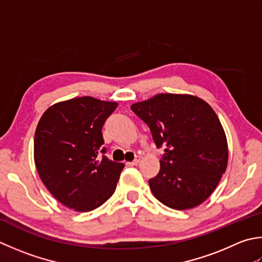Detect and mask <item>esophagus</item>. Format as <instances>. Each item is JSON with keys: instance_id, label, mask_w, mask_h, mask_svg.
<instances>
[{"instance_id": "1", "label": "esophagus", "mask_w": 262, "mask_h": 262, "mask_svg": "<svg viewBox=\"0 0 262 262\" xmlns=\"http://www.w3.org/2000/svg\"><path fill=\"white\" fill-rule=\"evenodd\" d=\"M141 161V157H138V156H136V158L134 159V160H133L132 162H127L128 163V165H129V166H136L137 165V163L138 162H140Z\"/></svg>"}]
</instances>
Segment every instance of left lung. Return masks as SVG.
I'll list each match as a JSON object with an SVG mask.
<instances>
[{"mask_svg":"<svg viewBox=\"0 0 262 262\" xmlns=\"http://www.w3.org/2000/svg\"><path fill=\"white\" fill-rule=\"evenodd\" d=\"M130 109L150 127L157 147L165 148L160 171L148 181L159 201L175 210L200 206L226 171L228 146L216 112L188 94H157Z\"/></svg>","mask_w":262,"mask_h":262,"instance_id":"8db88e82","label":"left lung"}]
</instances>
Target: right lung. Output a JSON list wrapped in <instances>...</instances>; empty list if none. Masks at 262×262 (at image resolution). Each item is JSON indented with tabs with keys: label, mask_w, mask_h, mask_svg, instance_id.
Returning <instances> with one entry per match:
<instances>
[{
	"label": "right lung",
	"mask_w": 262,
	"mask_h": 262,
	"mask_svg": "<svg viewBox=\"0 0 262 262\" xmlns=\"http://www.w3.org/2000/svg\"><path fill=\"white\" fill-rule=\"evenodd\" d=\"M117 106L83 96L55 103L40 117L34 138L36 169L63 206L92 211L114 194L125 165L104 156L102 127Z\"/></svg>",
	"instance_id": "obj_1"
}]
</instances>
